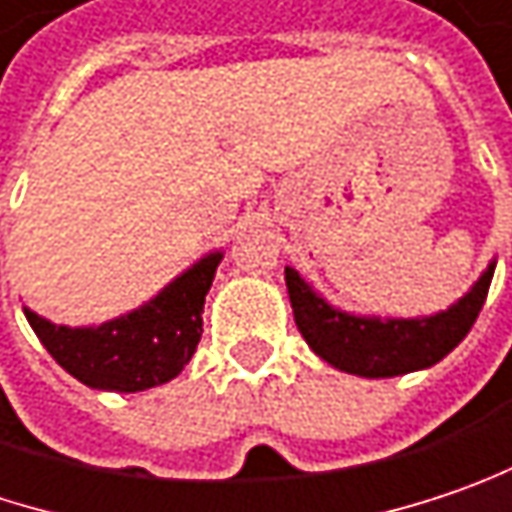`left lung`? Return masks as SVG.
Here are the masks:
<instances>
[{"label": "left lung", "mask_w": 512, "mask_h": 512, "mask_svg": "<svg viewBox=\"0 0 512 512\" xmlns=\"http://www.w3.org/2000/svg\"><path fill=\"white\" fill-rule=\"evenodd\" d=\"M493 271L495 262L449 311L411 320L358 317L332 309L323 297L311 291L309 282L300 279L294 268H285V285L297 329L323 361L352 376L390 379L437 364L469 335L487 300Z\"/></svg>", "instance_id": "8db88e82"}]
</instances>
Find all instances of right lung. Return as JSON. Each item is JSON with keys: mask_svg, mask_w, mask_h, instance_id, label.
<instances>
[{"mask_svg": "<svg viewBox=\"0 0 512 512\" xmlns=\"http://www.w3.org/2000/svg\"><path fill=\"white\" fill-rule=\"evenodd\" d=\"M224 256L209 253L145 306L101 326L69 329L25 309L43 347L78 382L95 390L136 393L171 382L203 335V300Z\"/></svg>", "mask_w": 512, "mask_h": 512, "instance_id": "right-lung-1", "label": "right lung"}]
</instances>
